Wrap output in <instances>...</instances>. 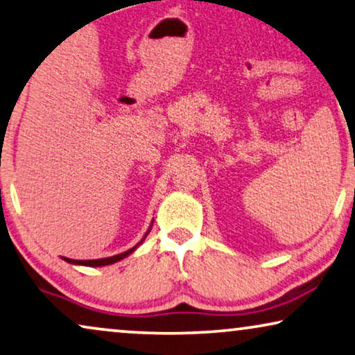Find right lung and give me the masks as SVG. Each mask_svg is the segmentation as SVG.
I'll return each instance as SVG.
<instances>
[{"instance_id": "obj_1", "label": "right lung", "mask_w": 355, "mask_h": 355, "mask_svg": "<svg viewBox=\"0 0 355 355\" xmlns=\"http://www.w3.org/2000/svg\"><path fill=\"white\" fill-rule=\"evenodd\" d=\"M150 229H153V222H150V225H149V229H148V232L144 234V237L141 239V242L138 243V245H135L133 248H130L128 252H123V253H120V254H113V257H108V258H101V259H71V258H61V259H64L66 263H71V264H79V266H91V268H101V266H108V264H113V263H116V261H121L123 258H126V257H130L131 253L133 252H136V248L139 247L141 243L144 242V239L148 237V234L150 232Z\"/></svg>"}]
</instances>
